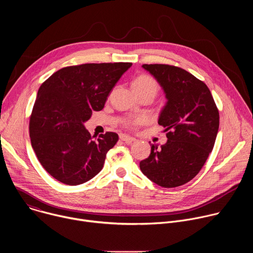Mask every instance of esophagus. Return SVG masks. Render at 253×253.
<instances>
[{
	"label": "esophagus",
	"mask_w": 253,
	"mask_h": 253,
	"mask_svg": "<svg viewBox=\"0 0 253 253\" xmlns=\"http://www.w3.org/2000/svg\"><path fill=\"white\" fill-rule=\"evenodd\" d=\"M119 136H120V139H121L122 141H124L125 143H127V144H130V143H132L133 141L136 140L134 137L128 136V135H126V134H120Z\"/></svg>",
	"instance_id": "obj_1"
}]
</instances>
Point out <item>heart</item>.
<instances>
[{
  "instance_id": "heart-1",
  "label": "heart",
  "mask_w": 253,
  "mask_h": 253,
  "mask_svg": "<svg viewBox=\"0 0 253 253\" xmlns=\"http://www.w3.org/2000/svg\"><path fill=\"white\" fill-rule=\"evenodd\" d=\"M132 90L135 92H153L154 94L157 93L158 90V85L156 81L148 76V75H140L136 77L132 83H131ZM144 118L142 117H134V118H129L125 121V125L127 126H134L136 124H139L143 122Z\"/></svg>"
}]
</instances>
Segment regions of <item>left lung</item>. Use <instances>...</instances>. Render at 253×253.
<instances>
[{
    "instance_id": "obj_1",
    "label": "left lung",
    "mask_w": 253,
    "mask_h": 253,
    "mask_svg": "<svg viewBox=\"0 0 253 253\" xmlns=\"http://www.w3.org/2000/svg\"><path fill=\"white\" fill-rule=\"evenodd\" d=\"M142 68L165 94L158 124L165 128L167 142L152 145L140 169L161 187L183 185L198 174L213 149L219 128L217 107L208 87L187 71L163 64Z\"/></svg>"
}]
</instances>
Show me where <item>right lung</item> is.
<instances>
[{"label": "right lung", "mask_w": 253, "mask_h": 253, "mask_svg": "<svg viewBox=\"0 0 253 253\" xmlns=\"http://www.w3.org/2000/svg\"><path fill=\"white\" fill-rule=\"evenodd\" d=\"M132 63L83 64L62 68L39 88L30 118L32 147L58 181L79 185L103 168L118 135L94 140L85 128L93 111L104 108L112 89Z\"/></svg>", "instance_id": "obj_1"}]
</instances>
